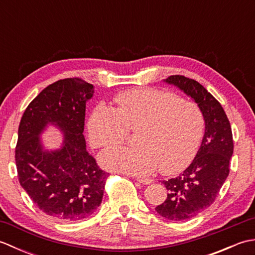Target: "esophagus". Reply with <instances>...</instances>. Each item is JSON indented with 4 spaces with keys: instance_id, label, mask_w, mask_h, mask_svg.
<instances>
[{
    "instance_id": "esophagus-1",
    "label": "esophagus",
    "mask_w": 255,
    "mask_h": 255,
    "mask_svg": "<svg viewBox=\"0 0 255 255\" xmlns=\"http://www.w3.org/2000/svg\"><path fill=\"white\" fill-rule=\"evenodd\" d=\"M136 181L143 184V185H148V184H151L153 182L152 178H136Z\"/></svg>"
}]
</instances>
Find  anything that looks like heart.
<instances>
[{"mask_svg": "<svg viewBox=\"0 0 255 255\" xmlns=\"http://www.w3.org/2000/svg\"><path fill=\"white\" fill-rule=\"evenodd\" d=\"M116 111L96 107L89 119L94 148L123 143L137 131V147L106 150L100 155L107 170L147 175L160 166L165 175L180 173L196 156L205 131L204 113L196 103L155 89L124 91L115 97Z\"/></svg>", "mask_w": 255, "mask_h": 255, "instance_id": "b5f03b06", "label": "heart"}]
</instances>
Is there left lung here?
I'll list each match as a JSON object with an SVG mask.
<instances>
[{"label": "left lung", "mask_w": 255, "mask_h": 255, "mask_svg": "<svg viewBox=\"0 0 255 255\" xmlns=\"http://www.w3.org/2000/svg\"><path fill=\"white\" fill-rule=\"evenodd\" d=\"M165 82L191 96L205 117V134L196 156L182 174L162 182L169 193L155 207L162 217L181 221L195 217L216 200L229 175L234 140L223 106L202 84L178 74L170 75Z\"/></svg>", "instance_id": "obj_1"}]
</instances>
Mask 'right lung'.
Masks as SVG:
<instances>
[{
    "label": "right lung",
    "instance_id": "obj_1",
    "mask_svg": "<svg viewBox=\"0 0 255 255\" xmlns=\"http://www.w3.org/2000/svg\"><path fill=\"white\" fill-rule=\"evenodd\" d=\"M93 85L80 78L59 80L42 90L21 116L15 148L17 176L45 214L70 223L89 218L101 205L107 176L85 149L86 101ZM48 123L65 133L61 149L42 151L39 134Z\"/></svg>",
    "mask_w": 255,
    "mask_h": 255
}]
</instances>
